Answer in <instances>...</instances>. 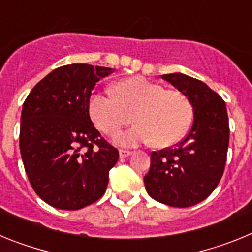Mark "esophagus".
<instances>
[{
    "label": "esophagus",
    "mask_w": 252,
    "mask_h": 252,
    "mask_svg": "<svg viewBox=\"0 0 252 252\" xmlns=\"http://www.w3.org/2000/svg\"><path fill=\"white\" fill-rule=\"evenodd\" d=\"M131 155V151L130 150H124V149H121L120 150V158H127Z\"/></svg>",
    "instance_id": "obj_1"
}]
</instances>
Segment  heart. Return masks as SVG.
<instances>
[{
    "label": "heart",
    "mask_w": 252,
    "mask_h": 252,
    "mask_svg": "<svg viewBox=\"0 0 252 252\" xmlns=\"http://www.w3.org/2000/svg\"><path fill=\"white\" fill-rule=\"evenodd\" d=\"M113 93H93L88 110L95 126L108 136L132 119L137 122L117 135L116 141L122 146L150 141L158 148L173 145L186 135L192 122V104L183 92L165 90L144 77L122 79L115 84Z\"/></svg>",
    "instance_id": "heart-1"
}]
</instances>
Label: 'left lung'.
Instances as JSON below:
<instances>
[{
  "label": "left lung",
  "mask_w": 252,
  "mask_h": 252,
  "mask_svg": "<svg viewBox=\"0 0 252 252\" xmlns=\"http://www.w3.org/2000/svg\"><path fill=\"white\" fill-rule=\"evenodd\" d=\"M161 78L188 97L194 121L177 145L151 153L144 183L153 199L186 208L204 201L223 175L230 141L228 116L223 99L203 82L180 73Z\"/></svg>",
  "instance_id": "left-lung-1"
}]
</instances>
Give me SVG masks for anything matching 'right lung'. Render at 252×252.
Listing matches in <instances>:
<instances>
[{"instance_id": "1", "label": "right lung", "mask_w": 252, "mask_h": 252, "mask_svg": "<svg viewBox=\"0 0 252 252\" xmlns=\"http://www.w3.org/2000/svg\"><path fill=\"white\" fill-rule=\"evenodd\" d=\"M113 69L68 64L49 73L26 97L20 151L29 182L51 207L77 211L98 201L119 150L91 121L88 102Z\"/></svg>"}]
</instances>
